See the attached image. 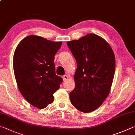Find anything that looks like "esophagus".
Instances as JSON below:
<instances>
[{
	"instance_id": "obj_1",
	"label": "esophagus",
	"mask_w": 135,
	"mask_h": 135,
	"mask_svg": "<svg viewBox=\"0 0 135 135\" xmlns=\"http://www.w3.org/2000/svg\"><path fill=\"white\" fill-rule=\"evenodd\" d=\"M62 78H63V80L64 81H66V80H68V77L67 75H64L62 76Z\"/></svg>"
}]
</instances>
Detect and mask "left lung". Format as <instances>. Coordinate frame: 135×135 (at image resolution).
Masks as SVG:
<instances>
[{"instance_id": "obj_1", "label": "left lung", "mask_w": 135, "mask_h": 135, "mask_svg": "<svg viewBox=\"0 0 135 135\" xmlns=\"http://www.w3.org/2000/svg\"><path fill=\"white\" fill-rule=\"evenodd\" d=\"M67 44L77 65L71 103L79 111L90 113L101 106L110 93L115 71L113 51L104 39L93 33Z\"/></svg>"}]
</instances>
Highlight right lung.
I'll list each match as a JSON object with an SVG mask.
<instances>
[{"instance_id": "obj_1", "label": "right lung", "mask_w": 135, "mask_h": 135, "mask_svg": "<svg viewBox=\"0 0 135 135\" xmlns=\"http://www.w3.org/2000/svg\"><path fill=\"white\" fill-rule=\"evenodd\" d=\"M62 42L35 35L26 36L15 51L13 65L22 95L32 106L44 109L54 101L62 78L55 74L54 56Z\"/></svg>"}]
</instances>
